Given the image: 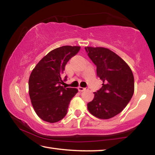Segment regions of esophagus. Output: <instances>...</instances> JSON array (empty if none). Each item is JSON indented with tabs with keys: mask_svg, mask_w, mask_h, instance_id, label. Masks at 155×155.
<instances>
[{
	"mask_svg": "<svg viewBox=\"0 0 155 155\" xmlns=\"http://www.w3.org/2000/svg\"><path fill=\"white\" fill-rule=\"evenodd\" d=\"M87 89H88L87 87H80V86L78 87V90L79 91H83L86 90H87Z\"/></svg>",
	"mask_w": 155,
	"mask_h": 155,
	"instance_id": "obj_1",
	"label": "esophagus"
}]
</instances>
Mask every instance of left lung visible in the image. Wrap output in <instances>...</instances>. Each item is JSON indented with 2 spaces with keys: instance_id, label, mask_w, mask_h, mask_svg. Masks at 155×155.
Segmentation results:
<instances>
[{
  "instance_id": "left-lung-1",
  "label": "left lung",
  "mask_w": 155,
  "mask_h": 155,
  "mask_svg": "<svg viewBox=\"0 0 155 155\" xmlns=\"http://www.w3.org/2000/svg\"><path fill=\"white\" fill-rule=\"evenodd\" d=\"M88 57L96 65L103 86L96 92L87 109L94 116L109 119L120 114L134 93V77L128 64L109 49L85 47Z\"/></svg>"
}]
</instances>
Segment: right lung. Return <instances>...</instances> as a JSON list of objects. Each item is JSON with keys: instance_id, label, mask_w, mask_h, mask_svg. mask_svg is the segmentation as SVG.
<instances>
[{"instance_id": "1", "label": "right lung", "mask_w": 155, "mask_h": 155, "mask_svg": "<svg viewBox=\"0 0 155 155\" xmlns=\"http://www.w3.org/2000/svg\"><path fill=\"white\" fill-rule=\"evenodd\" d=\"M80 46H64L52 50L33 70L28 80V92L35 113L44 121L54 123L67 114L77 88L63 87L62 74L68 61L78 53Z\"/></svg>"}]
</instances>
